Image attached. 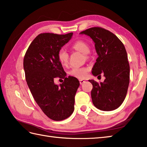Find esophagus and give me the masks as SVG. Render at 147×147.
<instances>
[{
    "mask_svg": "<svg viewBox=\"0 0 147 147\" xmlns=\"http://www.w3.org/2000/svg\"><path fill=\"white\" fill-rule=\"evenodd\" d=\"M85 82V81L84 80H80V85H83V84Z\"/></svg>",
    "mask_w": 147,
    "mask_h": 147,
    "instance_id": "1",
    "label": "esophagus"
}]
</instances>
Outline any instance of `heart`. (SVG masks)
Wrapping results in <instances>:
<instances>
[{
    "label": "heart",
    "instance_id": "obj_1",
    "mask_svg": "<svg viewBox=\"0 0 147 147\" xmlns=\"http://www.w3.org/2000/svg\"><path fill=\"white\" fill-rule=\"evenodd\" d=\"M73 47L78 51L83 53V54L87 55L90 52V46L87 43L85 42L82 40H78L73 45ZM58 61L62 65H67L68 64L69 60V55L67 52L64 49H62L58 52L57 54ZM89 71V68L88 67H73L69 71V74L72 76L77 78L83 79L87 76L88 72Z\"/></svg>",
    "mask_w": 147,
    "mask_h": 147
}]
</instances>
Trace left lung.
Wrapping results in <instances>:
<instances>
[{
	"label": "left lung",
	"mask_w": 147,
	"mask_h": 147,
	"mask_svg": "<svg viewBox=\"0 0 147 147\" xmlns=\"http://www.w3.org/2000/svg\"><path fill=\"white\" fill-rule=\"evenodd\" d=\"M80 34L90 36L95 43L98 58L92 68V74H104L105 78L100 84L93 80H88L93 85V104L101 111L115 110L123 104L129 83V64L124 45L114 34L102 28H91Z\"/></svg>",
	"instance_id": "1"
}]
</instances>
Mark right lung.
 Returning a JSON list of instances; mask_svg holds the SVG:
<instances>
[{"label": "right lung", "instance_id": "1", "mask_svg": "<svg viewBox=\"0 0 147 147\" xmlns=\"http://www.w3.org/2000/svg\"><path fill=\"white\" fill-rule=\"evenodd\" d=\"M73 34H40L29 46L23 60L26 83L34 99L47 116L54 121L65 119L73 114L80 86L75 77L66 76L57 58L58 52ZM57 77L65 79L59 86L53 82Z\"/></svg>", "mask_w": 147, "mask_h": 147}]
</instances>
